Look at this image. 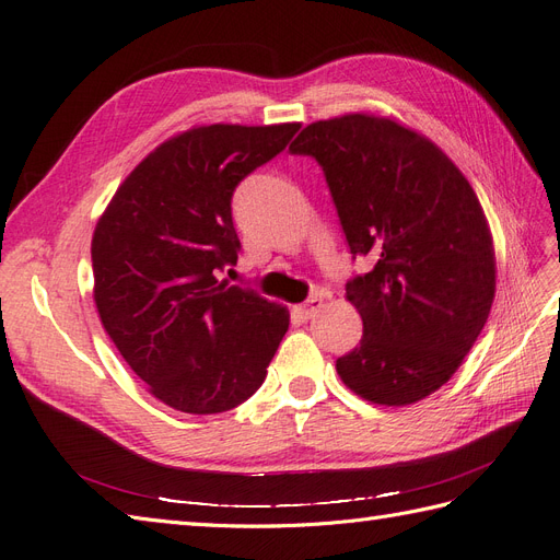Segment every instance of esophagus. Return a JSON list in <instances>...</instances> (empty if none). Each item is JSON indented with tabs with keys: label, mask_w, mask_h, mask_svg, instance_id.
Returning a JSON list of instances; mask_svg holds the SVG:
<instances>
[{
	"label": "esophagus",
	"mask_w": 560,
	"mask_h": 560,
	"mask_svg": "<svg viewBox=\"0 0 560 560\" xmlns=\"http://www.w3.org/2000/svg\"><path fill=\"white\" fill-rule=\"evenodd\" d=\"M319 308H322V296L313 294V296H311L306 303H301V306H299L296 311L301 313V317H306V319H308V317H313V315H315Z\"/></svg>",
	"instance_id": "obj_1"
}]
</instances>
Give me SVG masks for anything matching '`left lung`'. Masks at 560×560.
Wrapping results in <instances>:
<instances>
[{"instance_id":"obj_1","label":"left lung","mask_w":560,"mask_h":560,"mask_svg":"<svg viewBox=\"0 0 560 560\" xmlns=\"http://www.w3.org/2000/svg\"><path fill=\"white\" fill-rule=\"evenodd\" d=\"M290 149L322 165L350 252L374 261L346 287L364 334L338 376L371 404L430 397L495 299L493 233L471 184L425 135L371 112L315 121Z\"/></svg>"}]
</instances>
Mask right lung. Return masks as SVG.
Returning <instances> with one entry per match:
<instances>
[{
    "label": "right lung",
    "mask_w": 560,
    "mask_h": 560,
    "mask_svg": "<svg viewBox=\"0 0 560 560\" xmlns=\"http://www.w3.org/2000/svg\"><path fill=\"white\" fill-rule=\"evenodd\" d=\"M299 128H186L135 165L97 219L91 257L100 322L171 409L208 416L243 404L290 327L282 303L217 273L238 261L233 189Z\"/></svg>",
    "instance_id": "obj_1"
}]
</instances>
